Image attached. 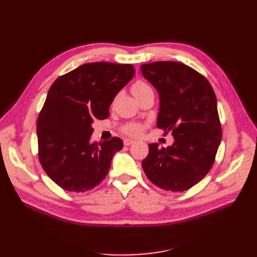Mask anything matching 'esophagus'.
Listing matches in <instances>:
<instances>
[{"mask_svg":"<svg viewBox=\"0 0 257 257\" xmlns=\"http://www.w3.org/2000/svg\"><path fill=\"white\" fill-rule=\"evenodd\" d=\"M123 143H124V146H131L132 144L135 143V141H133V139H131V138H125L123 141Z\"/></svg>","mask_w":257,"mask_h":257,"instance_id":"obj_1","label":"esophagus"}]
</instances>
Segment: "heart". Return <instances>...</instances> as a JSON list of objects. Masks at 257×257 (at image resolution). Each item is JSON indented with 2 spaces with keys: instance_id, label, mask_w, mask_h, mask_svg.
<instances>
[{
  "instance_id": "heart-1",
  "label": "heart",
  "mask_w": 257,
  "mask_h": 257,
  "mask_svg": "<svg viewBox=\"0 0 257 257\" xmlns=\"http://www.w3.org/2000/svg\"><path fill=\"white\" fill-rule=\"evenodd\" d=\"M151 87L149 84H147L145 81L143 80H137L136 82H134V84L132 85V92L136 98L141 97L142 95H144L146 92L151 91ZM144 131V125L139 123H128L126 125H124L123 127V132L125 134L132 135V136H139Z\"/></svg>"
}]
</instances>
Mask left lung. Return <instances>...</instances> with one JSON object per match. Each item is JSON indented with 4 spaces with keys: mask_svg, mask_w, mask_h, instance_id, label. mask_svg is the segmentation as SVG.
Listing matches in <instances>:
<instances>
[{
    "mask_svg": "<svg viewBox=\"0 0 257 257\" xmlns=\"http://www.w3.org/2000/svg\"><path fill=\"white\" fill-rule=\"evenodd\" d=\"M141 69L159 92L157 125L175 139L167 148L149 145L144 172L163 190H189L211 169L222 139L214 91L205 76L179 62H153Z\"/></svg>",
    "mask_w": 257,
    "mask_h": 257,
    "instance_id": "obj_1",
    "label": "left lung"
}]
</instances>
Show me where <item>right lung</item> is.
Masks as SVG:
<instances>
[{"label": "right lung", "mask_w": 257, "mask_h": 257, "mask_svg": "<svg viewBox=\"0 0 257 257\" xmlns=\"http://www.w3.org/2000/svg\"><path fill=\"white\" fill-rule=\"evenodd\" d=\"M135 74L132 64L94 62L60 76L37 118L38 159L53 182L68 192L95 188L123 148L119 137L91 143L92 123L109 115L118 92Z\"/></svg>", "instance_id": "obj_1"}]
</instances>
